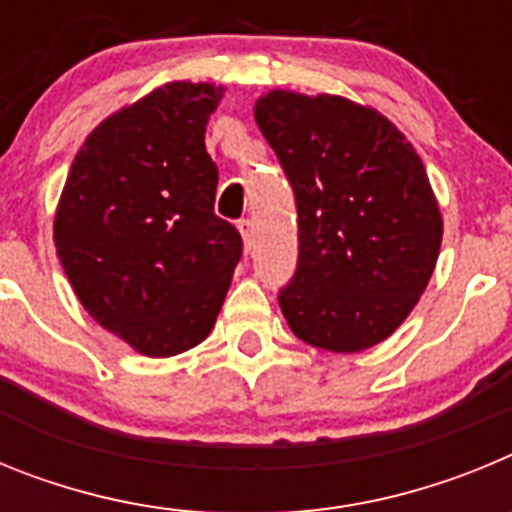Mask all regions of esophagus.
I'll return each mask as SVG.
<instances>
[{"label":"esophagus","mask_w":512,"mask_h":512,"mask_svg":"<svg viewBox=\"0 0 512 512\" xmlns=\"http://www.w3.org/2000/svg\"><path fill=\"white\" fill-rule=\"evenodd\" d=\"M238 230H241L246 248H251V243H253V223H251V220H248V217L238 220Z\"/></svg>","instance_id":"1"}]
</instances>
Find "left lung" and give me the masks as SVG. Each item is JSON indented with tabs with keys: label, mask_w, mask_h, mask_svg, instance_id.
I'll list each match as a JSON object with an SVG mask.
<instances>
[{
	"label": "left lung",
	"mask_w": 512,
	"mask_h": 512,
	"mask_svg": "<svg viewBox=\"0 0 512 512\" xmlns=\"http://www.w3.org/2000/svg\"><path fill=\"white\" fill-rule=\"evenodd\" d=\"M256 125L295 189L300 256L279 292L300 341L356 354L418 305L443 238L425 166L382 112L336 94L271 89Z\"/></svg>",
	"instance_id": "8db88e82"
}]
</instances>
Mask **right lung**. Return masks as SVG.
Segmentation results:
<instances>
[{"label":"right lung","mask_w":512,"mask_h":512,"mask_svg":"<svg viewBox=\"0 0 512 512\" xmlns=\"http://www.w3.org/2000/svg\"><path fill=\"white\" fill-rule=\"evenodd\" d=\"M223 92L169 81L112 112L76 153L56 207V253L84 310L153 359L210 336L241 259V233L215 215L205 148Z\"/></svg>","instance_id":"obj_1"}]
</instances>
